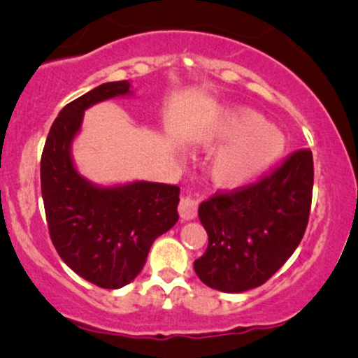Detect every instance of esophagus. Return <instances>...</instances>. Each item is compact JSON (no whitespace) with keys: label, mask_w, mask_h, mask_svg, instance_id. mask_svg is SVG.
<instances>
[{"label":"esophagus","mask_w":358,"mask_h":358,"mask_svg":"<svg viewBox=\"0 0 358 358\" xmlns=\"http://www.w3.org/2000/svg\"><path fill=\"white\" fill-rule=\"evenodd\" d=\"M199 203H200L199 196L188 192L183 193V195L180 196V203H178V212L180 215H182V219L185 220L193 219V217L196 215V210H199Z\"/></svg>","instance_id":"1"}]
</instances>
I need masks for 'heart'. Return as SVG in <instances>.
<instances>
[{
    "label": "heart",
    "mask_w": 358,
    "mask_h": 358,
    "mask_svg": "<svg viewBox=\"0 0 358 358\" xmlns=\"http://www.w3.org/2000/svg\"><path fill=\"white\" fill-rule=\"evenodd\" d=\"M208 145H224L213 156L210 175L224 187H239L257 178L281 156L282 136L261 114L239 109L225 116L212 129Z\"/></svg>",
    "instance_id": "obj_1"
}]
</instances>
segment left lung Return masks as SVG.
Instances as JSON below:
<instances>
[{
  "label": "left lung",
  "instance_id": "obj_1",
  "mask_svg": "<svg viewBox=\"0 0 358 358\" xmlns=\"http://www.w3.org/2000/svg\"><path fill=\"white\" fill-rule=\"evenodd\" d=\"M313 176L311 151L296 150L257 182L200 203L208 245L193 269L202 282L225 293L264 285L305 236Z\"/></svg>",
  "mask_w": 358,
  "mask_h": 358
}]
</instances>
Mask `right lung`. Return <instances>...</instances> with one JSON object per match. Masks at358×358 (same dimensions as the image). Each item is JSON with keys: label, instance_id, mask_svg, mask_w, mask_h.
Returning a JSON list of instances; mask_svg holds the SVG:
<instances>
[{"label": "right lung", "instance_id": "1", "mask_svg": "<svg viewBox=\"0 0 358 358\" xmlns=\"http://www.w3.org/2000/svg\"><path fill=\"white\" fill-rule=\"evenodd\" d=\"M129 94V82H108L69 102L45 141L40 180L48 232L62 261L92 285L117 289L141 273L155 239L178 220L176 185L134 182L101 188L77 173L71 143L84 110Z\"/></svg>", "mask_w": 358, "mask_h": 358}]
</instances>
